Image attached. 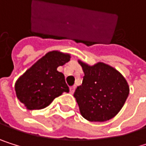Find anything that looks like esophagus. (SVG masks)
<instances>
[{"instance_id": "esophagus-1", "label": "esophagus", "mask_w": 146, "mask_h": 146, "mask_svg": "<svg viewBox=\"0 0 146 146\" xmlns=\"http://www.w3.org/2000/svg\"><path fill=\"white\" fill-rule=\"evenodd\" d=\"M74 91H75V87H72V88H70V93H71V94H74Z\"/></svg>"}]
</instances>
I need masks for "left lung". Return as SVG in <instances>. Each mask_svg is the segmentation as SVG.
<instances>
[{
  "label": "left lung",
  "mask_w": 146,
  "mask_h": 146,
  "mask_svg": "<svg viewBox=\"0 0 146 146\" xmlns=\"http://www.w3.org/2000/svg\"><path fill=\"white\" fill-rule=\"evenodd\" d=\"M84 72L82 84L74 96L81 115L90 122L108 121L122 110L130 87L120 72L103 62L93 66L79 60Z\"/></svg>",
  "instance_id": "left-lung-1"
}]
</instances>
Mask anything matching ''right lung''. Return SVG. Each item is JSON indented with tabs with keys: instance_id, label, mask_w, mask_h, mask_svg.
I'll list each match as a JSON object with an SVG mask.
<instances>
[{
	"instance_id": "obj_1",
	"label": "right lung",
	"mask_w": 146,
	"mask_h": 146,
	"mask_svg": "<svg viewBox=\"0 0 146 146\" xmlns=\"http://www.w3.org/2000/svg\"><path fill=\"white\" fill-rule=\"evenodd\" d=\"M70 58L69 53L59 51L49 52L39 58L15 81L17 100L29 110H42L64 92L68 93L65 75L57 68Z\"/></svg>"
}]
</instances>
